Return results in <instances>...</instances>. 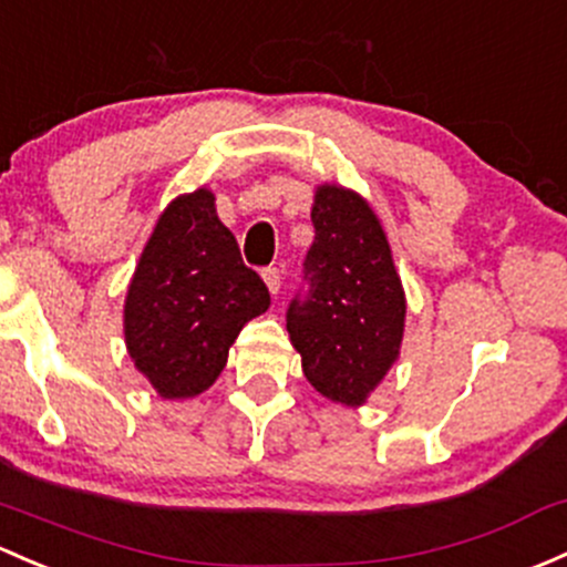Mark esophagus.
Returning <instances> with one entry per match:
<instances>
[{
	"mask_svg": "<svg viewBox=\"0 0 567 567\" xmlns=\"http://www.w3.org/2000/svg\"><path fill=\"white\" fill-rule=\"evenodd\" d=\"M264 282L268 285V290H271V293L277 296L279 288H282V274H279V268H266V271H264Z\"/></svg>",
	"mask_w": 567,
	"mask_h": 567,
	"instance_id": "1",
	"label": "esophagus"
}]
</instances>
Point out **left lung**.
<instances>
[{
    "label": "left lung",
    "instance_id": "obj_1",
    "mask_svg": "<svg viewBox=\"0 0 567 567\" xmlns=\"http://www.w3.org/2000/svg\"><path fill=\"white\" fill-rule=\"evenodd\" d=\"M315 241L303 260L309 288L288 307V333L315 391L359 408L399 359L402 279L372 206L353 189L320 184Z\"/></svg>",
    "mask_w": 567,
    "mask_h": 567
}]
</instances>
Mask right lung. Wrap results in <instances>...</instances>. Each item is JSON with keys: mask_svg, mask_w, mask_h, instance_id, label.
I'll return each instance as SVG.
<instances>
[{"mask_svg": "<svg viewBox=\"0 0 567 567\" xmlns=\"http://www.w3.org/2000/svg\"><path fill=\"white\" fill-rule=\"evenodd\" d=\"M271 303L219 223L214 193L178 195L159 214L124 299V342L163 399L204 393L228 363L244 323Z\"/></svg>", "mask_w": 567, "mask_h": 567, "instance_id": "1", "label": "right lung"}]
</instances>
